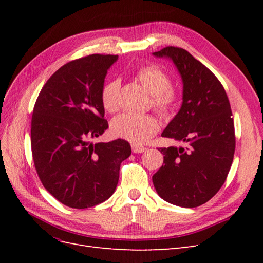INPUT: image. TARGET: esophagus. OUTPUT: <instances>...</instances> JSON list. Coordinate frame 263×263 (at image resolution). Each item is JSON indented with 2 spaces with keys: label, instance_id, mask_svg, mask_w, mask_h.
<instances>
[{
  "label": "esophagus",
  "instance_id": "34e87169",
  "mask_svg": "<svg viewBox=\"0 0 263 263\" xmlns=\"http://www.w3.org/2000/svg\"><path fill=\"white\" fill-rule=\"evenodd\" d=\"M132 150L134 154H141V153H144V151H146V148L141 147V146H137V145H133Z\"/></svg>",
  "mask_w": 263,
  "mask_h": 263
}]
</instances>
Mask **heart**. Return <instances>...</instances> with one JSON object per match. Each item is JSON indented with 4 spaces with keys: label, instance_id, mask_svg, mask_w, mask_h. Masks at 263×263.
Segmentation results:
<instances>
[{
    "label": "heart",
    "instance_id": "1",
    "mask_svg": "<svg viewBox=\"0 0 263 263\" xmlns=\"http://www.w3.org/2000/svg\"><path fill=\"white\" fill-rule=\"evenodd\" d=\"M137 80L153 95V106L162 115L169 114L176 106L178 94L171 89L169 76L160 68L146 66L136 73ZM121 82L117 79L104 84L101 91L102 105L107 112H116ZM110 130L114 136L125 139L134 145H142L159 130V123L153 115L122 114L113 119Z\"/></svg>",
    "mask_w": 263,
    "mask_h": 263
}]
</instances>
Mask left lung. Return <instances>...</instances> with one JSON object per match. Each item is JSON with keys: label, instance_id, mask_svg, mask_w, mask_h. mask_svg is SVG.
<instances>
[{"label": "left lung", "instance_id": "8db88e82", "mask_svg": "<svg viewBox=\"0 0 263 263\" xmlns=\"http://www.w3.org/2000/svg\"><path fill=\"white\" fill-rule=\"evenodd\" d=\"M153 54L171 60L183 84L182 105L161 136L185 144L159 148L164 164L154 174V186L165 202L197 208L218 192L233 163L229 100L218 79L186 50L165 47Z\"/></svg>", "mask_w": 263, "mask_h": 263}]
</instances>
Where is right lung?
Here are the masks:
<instances>
[{
  "mask_svg": "<svg viewBox=\"0 0 263 263\" xmlns=\"http://www.w3.org/2000/svg\"><path fill=\"white\" fill-rule=\"evenodd\" d=\"M118 59L91 54L62 66L46 82L31 117V153L44 187L72 209H87L112 196L128 141L93 144L108 128L101 102L107 70Z\"/></svg>",
  "mask_w": 263,
  "mask_h": 263,
  "instance_id": "add662e5",
  "label": "right lung"
}]
</instances>
